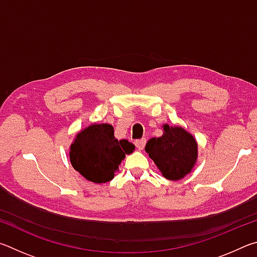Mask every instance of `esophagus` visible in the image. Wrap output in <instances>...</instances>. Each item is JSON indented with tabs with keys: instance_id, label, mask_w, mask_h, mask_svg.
Segmentation results:
<instances>
[{
	"instance_id": "34e87169",
	"label": "esophagus",
	"mask_w": 257,
	"mask_h": 257,
	"mask_svg": "<svg viewBox=\"0 0 257 257\" xmlns=\"http://www.w3.org/2000/svg\"><path fill=\"white\" fill-rule=\"evenodd\" d=\"M135 145L138 150H143L146 145V139L145 138H142V139H137L136 142H135Z\"/></svg>"
}]
</instances>
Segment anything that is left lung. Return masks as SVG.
<instances>
[{"label": "left lung", "instance_id": "8db88e82", "mask_svg": "<svg viewBox=\"0 0 257 257\" xmlns=\"http://www.w3.org/2000/svg\"><path fill=\"white\" fill-rule=\"evenodd\" d=\"M163 135L151 138L145 146L146 153L154 161L164 178L180 180L191 171L197 161V143L181 127L163 125Z\"/></svg>", "mask_w": 257, "mask_h": 257}]
</instances>
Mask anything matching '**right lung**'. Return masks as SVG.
Instances as JSON below:
<instances>
[{"label":"right lung","mask_w":257,"mask_h":257,"mask_svg":"<svg viewBox=\"0 0 257 257\" xmlns=\"http://www.w3.org/2000/svg\"><path fill=\"white\" fill-rule=\"evenodd\" d=\"M134 150L135 145L127 139L114 137L111 124L93 123L77 134L69 156L73 169L82 177L104 184L113 179L125 154H132Z\"/></svg>","instance_id":"1"}]
</instances>
